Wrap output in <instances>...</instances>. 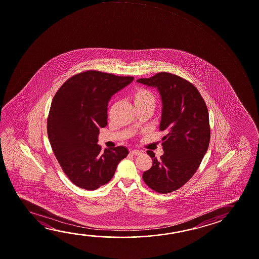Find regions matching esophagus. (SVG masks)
I'll return each instance as SVG.
<instances>
[{
	"instance_id": "obj_1",
	"label": "esophagus",
	"mask_w": 259,
	"mask_h": 259,
	"mask_svg": "<svg viewBox=\"0 0 259 259\" xmlns=\"http://www.w3.org/2000/svg\"><path fill=\"white\" fill-rule=\"evenodd\" d=\"M131 153L133 155H141L143 153L139 150H132Z\"/></svg>"
}]
</instances>
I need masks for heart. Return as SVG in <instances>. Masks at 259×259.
Segmentation results:
<instances>
[{"label": "heart", "mask_w": 259, "mask_h": 259, "mask_svg": "<svg viewBox=\"0 0 259 259\" xmlns=\"http://www.w3.org/2000/svg\"><path fill=\"white\" fill-rule=\"evenodd\" d=\"M132 99L137 108L146 106H154L155 96L153 91L144 87H139L132 94Z\"/></svg>", "instance_id": "1"}]
</instances>
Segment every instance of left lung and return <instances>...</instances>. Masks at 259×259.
Here are the masks:
<instances>
[{
    "mask_svg": "<svg viewBox=\"0 0 259 259\" xmlns=\"http://www.w3.org/2000/svg\"><path fill=\"white\" fill-rule=\"evenodd\" d=\"M137 82L157 88L162 102L160 130L166 133L161 145L164 153L144 171L147 186L159 193L183 187L198 170L210 140L208 111L199 90L191 82L171 73H157Z\"/></svg>",
    "mask_w": 259,
    "mask_h": 259,
    "instance_id": "1",
    "label": "left lung"
}]
</instances>
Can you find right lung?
I'll return each instance as SVG.
<instances>
[{
    "label": "right lung",
    "instance_id": "1",
    "mask_svg": "<svg viewBox=\"0 0 259 259\" xmlns=\"http://www.w3.org/2000/svg\"><path fill=\"white\" fill-rule=\"evenodd\" d=\"M133 76L87 70L69 77L51 102L47 131L51 148L65 174L82 189L97 190L113 178L128 150L98 145L99 128L107 124L112 96L131 83Z\"/></svg>",
    "mask_w": 259,
    "mask_h": 259
}]
</instances>
